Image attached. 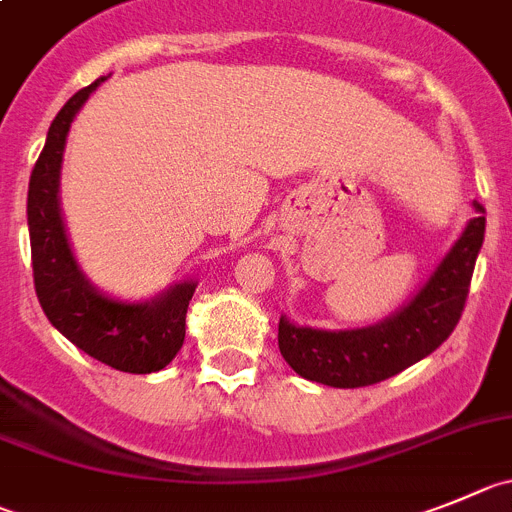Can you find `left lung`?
<instances>
[{"instance_id":"1","label":"left lung","mask_w":512,"mask_h":512,"mask_svg":"<svg viewBox=\"0 0 512 512\" xmlns=\"http://www.w3.org/2000/svg\"><path fill=\"white\" fill-rule=\"evenodd\" d=\"M460 240L429 283L389 321L358 331L300 328L280 318L278 346L295 374L308 381L358 389L396 376L442 346L465 310L477 252L485 240V207L475 202Z\"/></svg>"}]
</instances>
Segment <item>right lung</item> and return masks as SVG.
Wrapping results in <instances>:
<instances>
[{
	"label": "right lung",
	"mask_w": 512,
	"mask_h": 512,
	"mask_svg": "<svg viewBox=\"0 0 512 512\" xmlns=\"http://www.w3.org/2000/svg\"><path fill=\"white\" fill-rule=\"evenodd\" d=\"M103 80L78 90L62 105L32 169L27 191L32 278L47 321L70 343L111 369L151 374L164 369L179 353L186 333V308L197 285H176L154 303H121L105 298L78 270L57 202L62 151L70 123Z\"/></svg>",
	"instance_id": "1"
}]
</instances>
